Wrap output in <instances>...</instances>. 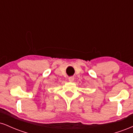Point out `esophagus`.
I'll use <instances>...</instances> for the list:
<instances>
[{
	"mask_svg": "<svg viewBox=\"0 0 133 133\" xmlns=\"http://www.w3.org/2000/svg\"><path fill=\"white\" fill-rule=\"evenodd\" d=\"M74 77H69V81L72 82L73 81H74Z\"/></svg>",
	"mask_w": 133,
	"mask_h": 133,
	"instance_id": "34e87169",
	"label": "esophagus"
}]
</instances>
